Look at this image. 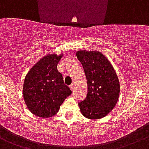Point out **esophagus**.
<instances>
[{"label":"esophagus","mask_w":149,"mask_h":149,"mask_svg":"<svg viewBox=\"0 0 149 149\" xmlns=\"http://www.w3.org/2000/svg\"><path fill=\"white\" fill-rule=\"evenodd\" d=\"M69 88H71V90L74 91V84H73V83H72V84H71L70 86H69Z\"/></svg>","instance_id":"1"}]
</instances>
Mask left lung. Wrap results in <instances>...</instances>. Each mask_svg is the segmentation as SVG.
<instances>
[{"instance_id":"8db88e82","label":"left lung","mask_w":149,"mask_h":149,"mask_svg":"<svg viewBox=\"0 0 149 149\" xmlns=\"http://www.w3.org/2000/svg\"><path fill=\"white\" fill-rule=\"evenodd\" d=\"M84 69L88 83L87 97L78 104L82 115L88 119H100L116 106L120 93L117 74L110 61L98 50L76 52Z\"/></svg>"}]
</instances>
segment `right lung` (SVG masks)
I'll return each instance as SVG.
<instances>
[{
	"instance_id": "1",
	"label": "right lung",
	"mask_w": 149,
	"mask_h": 149,
	"mask_svg": "<svg viewBox=\"0 0 149 149\" xmlns=\"http://www.w3.org/2000/svg\"><path fill=\"white\" fill-rule=\"evenodd\" d=\"M63 56V53L45 55L31 68L25 77L24 101L30 112L39 118L55 116L72 93L57 69Z\"/></svg>"
}]
</instances>
